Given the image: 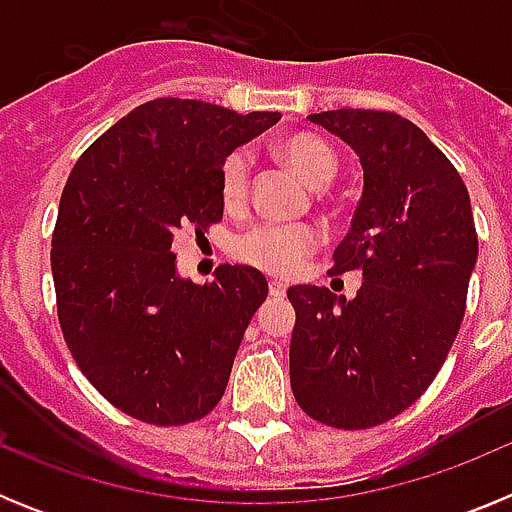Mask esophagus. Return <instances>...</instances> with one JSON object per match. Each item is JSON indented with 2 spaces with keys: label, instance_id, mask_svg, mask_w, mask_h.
<instances>
[{
  "label": "esophagus",
  "instance_id": "1",
  "mask_svg": "<svg viewBox=\"0 0 512 512\" xmlns=\"http://www.w3.org/2000/svg\"><path fill=\"white\" fill-rule=\"evenodd\" d=\"M269 292H271V297H284L287 295V284L274 279V282H269Z\"/></svg>",
  "mask_w": 512,
  "mask_h": 512
}]
</instances>
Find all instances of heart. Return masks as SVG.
Listing matches in <instances>:
<instances>
[{
	"mask_svg": "<svg viewBox=\"0 0 512 512\" xmlns=\"http://www.w3.org/2000/svg\"><path fill=\"white\" fill-rule=\"evenodd\" d=\"M279 153L312 187H325L338 174V153L328 140L297 133L282 140ZM251 194V156L233 151L220 166V200L228 210H241ZM323 246V233L312 225H256L235 241V259L274 277H295L307 259Z\"/></svg>",
	"mask_w": 512,
	"mask_h": 512,
	"instance_id": "obj_1",
	"label": "heart"
}]
</instances>
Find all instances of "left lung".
Here are the masks:
<instances>
[{
	"label": "left lung",
	"mask_w": 512,
	"mask_h": 512,
	"mask_svg": "<svg viewBox=\"0 0 512 512\" xmlns=\"http://www.w3.org/2000/svg\"><path fill=\"white\" fill-rule=\"evenodd\" d=\"M354 148L364 194L330 274L359 271L351 302L289 287L297 323L289 382L312 420L364 431L408 410L443 366L477 264L469 192L449 158L405 117L328 110L307 117Z\"/></svg>",
	"instance_id": "left-lung-1"
}]
</instances>
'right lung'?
Listing matches in <instances>:
<instances>
[{"label":"right lung","mask_w":512,"mask_h":512,"mask_svg":"<svg viewBox=\"0 0 512 512\" xmlns=\"http://www.w3.org/2000/svg\"><path fill=\"white\" fill-rule=\"evenodd\" d=\"M279 117L151 99L71 169L51 241L58 323L94 390L140 423H194L228 387L269 284L228 264L202 287L184 282L171 243L179 230L205 235L223 220L225 156Z\"/></svg>","instance_id":"1"}]
</instances>
